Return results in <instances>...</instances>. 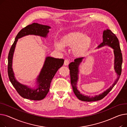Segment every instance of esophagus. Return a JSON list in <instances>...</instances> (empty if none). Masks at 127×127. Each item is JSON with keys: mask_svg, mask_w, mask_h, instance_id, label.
Returning <instances> with one entry per match:
<instances>
[{"mask_svg": "<svg viewBox=\"0 0 127 127\" xmlns=\"http://www.w3.org/2000/svg\"><path fill=\"white\" fill-rule=\"evenodd\" d=\"M69 60L68 59H65V61H64V65H65V66H67L69 64Z\"/></svg>", "mask_w": 127, "mask_h": 127, "instance_id": "34e87169", "label": "esophagus"}]
</instances>
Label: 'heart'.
Segmentation results:
<instances>
[{
  "instance_id": "obj_1",
  "label": "heart",
  "mask_w": 127,
  "mask_h": 127,
  "mask_svg": "<svg viewBox=\"0 0 127 127\" xmlns=\"http://www.w3.org/2000/svg\"><path fill=\"white\" fill-rule=\"evenodd\" d=\"M91 43V39L89 36L80 32H74L64 36L60 43L55 42V46L59 50H62L63 47H72L73 53L80 56L88 51Z\"/></svg>"
}]
</instances>
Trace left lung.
Listing matches in <instances>:
<instances>
[{
    "label": "left lung",
    "instance_id": "obj_1",
    "mask_svg": "<svg viewBox=\"0 0 127 127\" xmlns=\"http://www.w3.org/2000/svg\"><path fill=\"white\" fill-rule=\"evenodd\" d=\"M105 45H108L112 48L114 49V52L115 55V69L118 75V77L116 81L111 87L108 89L106 91L104 92L101 94L95 97H88L87 96H84L80 94L77 89V82L78 80V66L80 63L83 57L78 58L75 59L74 62H71L69 64L68 68L70 70V82L72 86L75 95L81 101H95L100 100L103 99L105 96L108 94V93L112 90L113 87L118 82V80L121 76L122 73V65L123 63V56L121 52V48H120L118 39L116 35L113 33L111 30L107 29L104 30L103 33V41L99 45V47H102Z\"/></svg>",
    "mask_w": 127,
    "mask_h": 127
}]
</instances>
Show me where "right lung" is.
<instances>
[{
  "mask_svg": "<svg viewBox=\"0 0 127 127\" xmlns=\"http://www.w3.org/2000/svg\"><path fill=\"white\" fill-rule=\"evenodd\" d=\"M49 26L33 23L28 25L20 31L16 35L8 55V74L9 80L19 95L22 97L32 100H41L44 99L49 91L52 79L58 70L63 66L64 60L63 59H56L47 57L43 68L38 76L37 81L38 86L36 89H31L17 82L12 70V58L16 42L18 38L29 34H33L46 37L49 32Z\"/></svg>",
  "mask_w": 127,
  "mask_h": 127,
  "instance_id": "add662e5",
  "label": "right lung"
}]
</instances>
